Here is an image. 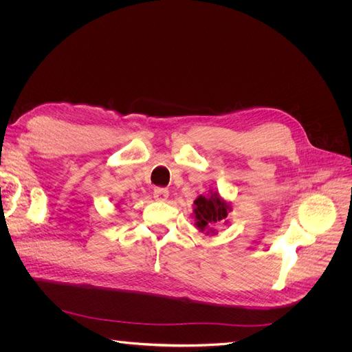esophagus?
<instances>
[{"label": "esophagus", "instance_id": "34e87169", "mask_svg": "<svg viewBox=\"0 0 352 352\" xmlns=\"http://www.w3.org/2000/svg\"><path fill=\"white\" fill-rule=\"evenodd\" d=\"M153 195L158 201H166L168 198V189H166V188H155Z\"/></svg>", "mask_w": 352, "mask_h": 352}]
</instances>
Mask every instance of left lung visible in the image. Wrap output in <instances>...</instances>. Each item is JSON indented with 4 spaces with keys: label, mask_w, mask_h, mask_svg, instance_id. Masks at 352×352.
Returning a JSON list of instances; mask_svg holds the SVG:
<instances>
[{
    "label": "left lung",
    "mask_w": 352,
    "mask_h": 352,
    "mask_svg": "<svg viewBox=\"0 0 352 352\" xmlns=\"http://www.w3.org/2000/svg\"><path fill=\"white\" fill-rule=\"evenodd\" d=\"M194 214H195V225L197 228L208 233H214L212 226L219 225L221 221L228 223V212L232 211V207L229 202L221 199V197L217 192H211L208 197L199 195L194 201Z\"/></svg>",
    "instance_id": "left-lung-1"
}]
</instances>
